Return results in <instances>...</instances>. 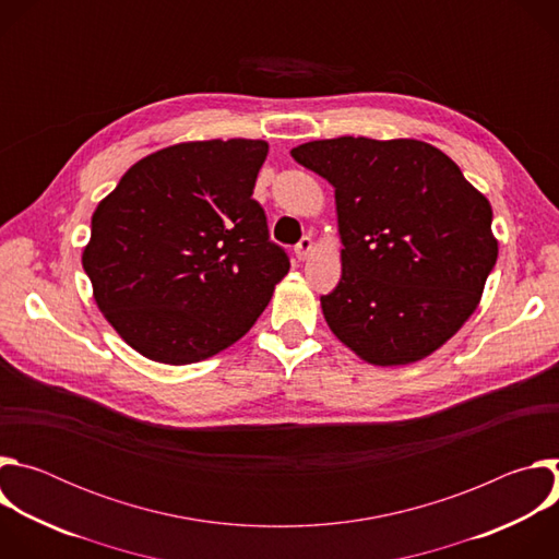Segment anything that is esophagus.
I'll return each mask as SVG.
<instances>
[{
	"label": "esophagus",
	"mask_w": 559,
	"mask_h": 559,
	"mask_svg": "<svg viewBox=\"0 0 559 559\" xmlns=\"http://www.w3.org/2000/svg\"><path fill=\"white\" fill-rule=\"evenodd\" d=\"M294 252H296V259H298V261H307V259L311 257V252H313V241H311V238H309V236H302L300 243L296 246Z\"/></svg>",
	"instance_id": "34e87169"
}]
</instances>
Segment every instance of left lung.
<instances>
[{
  "label": "left lung",
  "mask_w": 559,
  "mask_h": 559,
  "mask_svg": "<svg viewBox=\"0 0 559 559\" xmlns=\"http://www.w3.org/2000/svg\"><path fill=\"white\" fill-rule=\"evenodd\" d=\"M292 156L336 194L343 276L321 296L334 336L376 367L438 352L480 305L498 261L489 199L418 139H321Z\"/></svg>",
  "instance_id": "8db88e82"
}]
</instances>
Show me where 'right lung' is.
<instances>
[{
    "label": "right lung",
    "mask_w": 559,
    "mask_h": 559,
    "mask_svg": "<svg viewBox=\"0 0 559 559\" xmlns=\"http://www.w3.org/2000/svg\"><path fill=\"white\" fill-rule=\"evenodd\" d=\"M261 139L183 141L136 162L99 201L82 263L112 330L190 365L243 338L289 272L252 199Z\"/></svg>",
    "instance_id": "right-lung-1"
}]
</instances>
